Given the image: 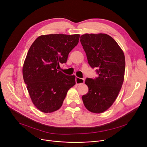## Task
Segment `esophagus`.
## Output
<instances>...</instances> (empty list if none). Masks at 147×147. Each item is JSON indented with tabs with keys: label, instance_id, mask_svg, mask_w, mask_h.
<instances>
[{
	"label": "esophagus",
	"instance_id": "obj_1",
	"mask_svg": "<svg viewBox=\"0 0 147 147\" xmlns=\"http://www.w3.org/2000/svg\"><path fill=\"white\" fill-rule=\"evenodd\" d=\"M84 82H85V80L84 79H81L78 77L76 78V83L77 85L84 84Z\"/></svg>",
	"mask_w": 147,
	"mask_h": 147
}]
</instances>
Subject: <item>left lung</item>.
<instances>
[{
  "instance_id": "left-lung-1",
  "label": "left lung",
  "mask_w": 147,
  "mask_h": 147,
  "mask_svg": "<svg viewBox=\"0 0 147 147\" xmlns=\"http://www.w3.org/2000/svg\"><path fill=\"white\" fill-rule=\"evenodd\" d=\"M80 42L88 63L98 68V77L87 78L88 92L82 96L86 109L92 113L107 111L117 99L122 87L125 67L123 50L111 36L106 34H85Z\"/></svg>"
}]
</instances>
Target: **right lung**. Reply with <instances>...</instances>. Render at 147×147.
Instances as JSON below:
<instances>
[{
	"label": "right lung",
	"instance_id": "1",
	"mask_svg": "<svg viewBox=\"0 0 147 147\" xmlns=\"http://www.w3.org/2000/svg\"><path fill=\"white\" fill-rule=\"evenodd\" d=\"M79 37V34L41 35L29 48L23 76L32 101L41 112L59 109L68 91L76 84L74 75L66 76L57 68L59 63H66Z\"/></svg>",
	"mask_w": 147,
	"mask_h": 147
}]
</instances>
